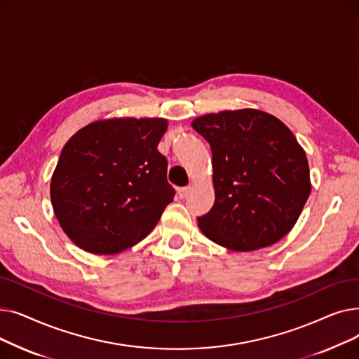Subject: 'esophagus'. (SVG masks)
Segmentation results:
<instances>
[{
  "label": "esophagus",
  "instance_id": "esophagus-1",
  "mask_svg": "<svg viewBox=\"0 0 359 359\" xmlns=\"http://www.w3.org/2000/svg\"><path fill=\"white\" fill-rule=\"evenodd\" d=\"M191 192H192V186H184V187H180V189H177V195H179L180 199L187 198Z\"/></svg>",
  "mask_w": 359,
  "mask_h": 359
}]
</instances>
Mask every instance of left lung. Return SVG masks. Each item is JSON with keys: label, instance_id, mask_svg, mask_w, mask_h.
<instances>
[{"label": "left lung", "instance_id": "obj_1", "mask_svg": "<svg viewBox=\"0 0 359 359\" xmlns=\"http://www.w3.org/2000/svg\"><path fill=\"white\" fill-rule=\"evenodd\" d=\"M192 128L212 151L215 202L198 218L201 231L234 252L285 237L311 192L306 151L290 128L257 109L208 113Z\"/></svg>", "mask_w": 359, "mask_h": 359}]
</instances>
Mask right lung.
I'll return each mask as SVG.
<instances>
[{
    "mask_svg": "<svg viewBox=\"0 0 359 359\" xmlns=\"http://www.w3.org/2000/svg\"><path fill=\"white\" fill-rule=\"evenodd\" d=\"M167 125L163 118L103 119L68 140L50 179V201L80 249L119 253L156 227L175 198L157 149Z\"/></svg>",
    "mask_w": 359,
    "mask_h": 359,
    "instance_id": "obj_1",
    "label": "right lung"
}]
</instances>
